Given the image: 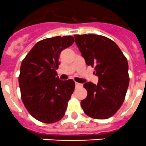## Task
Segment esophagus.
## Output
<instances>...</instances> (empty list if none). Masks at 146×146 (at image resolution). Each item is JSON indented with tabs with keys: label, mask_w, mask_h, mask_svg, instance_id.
I'll return each mask as SVG.
<instances>
[{
	"label": "esophagus",
	"mask_w": 146,
	"mask_h": 146,
	"mask_svg": "<svg viewBox=\"0 0 146 146\" xmlns=\"http://www.w3.org/2000/svg\"><path fill=\"white\" fill-rule=\"evenodd\" d=\"M82 86V84L81 83H79V82H75V87L76 88H79Z\"/></svg>",
	"instance_id": "34e87169"
}]
</instances>
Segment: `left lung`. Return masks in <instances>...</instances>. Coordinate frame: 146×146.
Listing matches in <instances>:
<instances>
[{
  "instance_id": "1",
  "label": "left lung",
  "mask_w": 146,
  "mask_h": 146,
  "mask_svg": "<svg viewBox=\"0 0 146 146\" xmlns=\"http://www.w3.org/2000/svg\"><path fill=\"white\" fill-rule=\"evenodd\" d=\"M77 46L88 66L94 67L99 77L97 85L86 82L88 92L81 107L87 115L96 119H107L121 108L129 83L128 61L118 45L103 36L74 35Z\"/></svg>"
}]
</instances>
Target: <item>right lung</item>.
Returning <instances> with one entry per match:
<instances>
[{"mask_svg": "<svg viewBox=\"0 0 146 146\" xmlns=\"http://www.w3.org/2000/svg\"><path fill=\"white\" fill-rule=\"evenodd\" d=\"M74 42L72 36L45 38L37 42L22 61V100L28 113L41 122L55 123L65 114L75 83L59 79L56 70L61 51Z\"/></svg>", "mask_w": 146, "mask_h": 146, "instance_id": "add662e5", "label": "right lung"}]
</instances>
